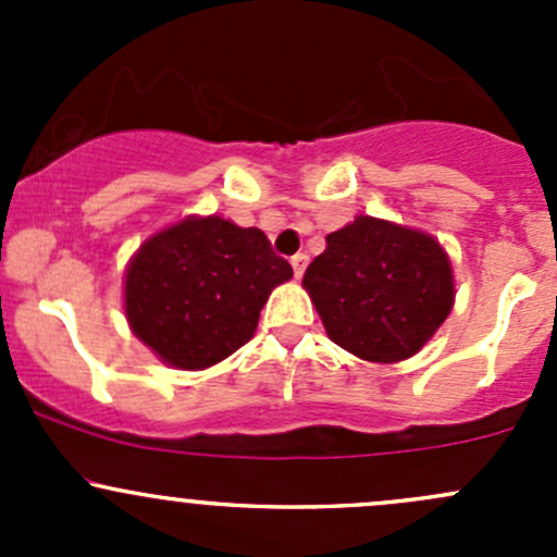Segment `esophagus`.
Returning a JSON list of instances; mask_svg holds the SVG:
<instances>
[{"label": "esophagus", "instance_id": "esophagus-1", "mask_svg": "<svg viewBox=\"0 0 557 557\" xmlns=\"http://www.w3.org/2000/svg\"><path fill=\"white\" fill-rule=\"evenodd\" d=\"M307 263H310V256H307V252H296V256L290 258V267H294L296 277H301V274H305Z\"/></svg>", "mask_w": 557, "mask_h": 557}]
</instances>
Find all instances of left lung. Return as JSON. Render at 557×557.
Masks as SVG:
<instances>
[{
	"instance_id": "left-lung-1",
	"label": "left lung",
	"mask_w": 557,
	"mask_h": 557,
	"mask_svg": "<svg viewBox=\"0 0 557 557\" xmlns=\"http://www.w3.org/2000/svg\"><path fill=\"white\" fill-rule=\"evenodd\" d=\"M301 285L329 339L372 363L423 350L455 305L453 261L440 239L372 215L331 232Z\"/></svg>"
}]
</instances>
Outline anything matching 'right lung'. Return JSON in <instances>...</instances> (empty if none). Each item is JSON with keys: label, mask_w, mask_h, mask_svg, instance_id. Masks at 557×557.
<instances>
[{"label": "right lung", "mask_w": 557, "mask_h": 557, "mask_svg": "<svg viewBox=\"0 0 557 557\" xmlns=\"http://www.w3.org/2000/svg\"><path fill=\"white\" fill-rule=\"evenodd\" d=\"M294 269L261 228L223 215H185L150 234L123 274L128 329L161 363L215 367L252 339L269 294Z\"/></svg>", "instance_id": "1"}]
</instances>
